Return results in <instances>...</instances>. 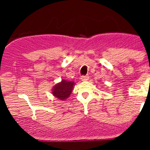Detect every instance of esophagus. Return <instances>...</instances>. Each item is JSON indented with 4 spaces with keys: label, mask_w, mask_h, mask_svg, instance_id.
I'll return each instance as SVG.
<instances>
[{
    "label": "esophagus",
    "mask_w": 150,
    "mask_h": 150,
    "mask_svg": "<svg viewBox=\"0 0 150 150\" xmlns=\"http://www.w3.org/2000/svg\"><path fill=\"white\" fill-rule=\"evenodd\" d=\"M80 79L82 81L87 80L89 79V75H82V76H81Z\"/></svg>",
    "instance_id": "esophagus-1"
}]
</instances>
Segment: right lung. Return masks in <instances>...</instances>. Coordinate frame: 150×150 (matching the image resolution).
Wrapping results in <instances>:
<instances>
[{
    "instance_id": "add662e5",
    "label": "right lung",
    "mask_w": 150,
    "mask_h": 150,
    "mask_svg": "<svg viewBox=\"0 0 150 150\" xmlns=\"http://www.w3.org/2000/svg\"><path fill=\"white\" fill-rule=\"evenodd\" d=\"M75 82L66 80H62L61 82L56 84L52 89V94L55 97L61 101L68 99L71 94Z\"/></svg>"
}]
</instances>
